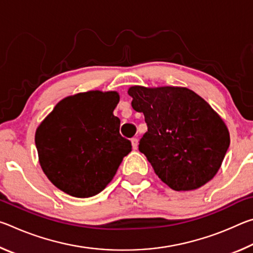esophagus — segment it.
I'll return each instance as SVG.
<instances>
[{"label":"esophagus","mask_w":253,"mask_h":253,"mask_svg":"<svg viewBox=\"0 0 253 253\" xmlns=\"http://www.w3.org/2000/svg\"><path fill=\"white\" fill-rule=\"evenodd\" d=\"M131 146H132V148L134 149H136L137 148V146H138V139L137 138H131Z\"/></svg>","instance_id":"1"}]
</instances>
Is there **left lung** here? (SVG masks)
I'll return each mask as SVG.
<instances>
[{"mask_svg":"<svg viewBox=\"0 0 253 253\" xmlns=\"http://www.w3.org/2000/svg\"><path fill=\"white\" fill-rule=\"evenodd\" d=\"M128 95L148 127L139 152L162 182L174 191H192L215 176L229 148L230 134L223 119L202 97L172 85H132Z\"/></svg>","mask_w":253,"mask_h":253,"instance_id":"8db88e82","label":"left lung"}]
</instances>
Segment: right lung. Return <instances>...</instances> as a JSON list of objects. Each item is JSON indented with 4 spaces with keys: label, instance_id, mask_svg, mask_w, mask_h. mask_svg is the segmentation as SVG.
<instances>
[{
    "label": "right lung",
    "instance_id": "add662e5",
    "mask_svg": "<svg viewBox=\"0 0 253 253\" xmlns=\"http://www.w3.org/2000/svg\"><path fill=\"white\" fill-rule=\"evenodd\" d=\"M117 91L90 90L60 100L37 128L41 169L55 187L90 198L114 178L131 144L119 134L114 116Z\"/></svg>",
    "mask_w": 253,
    "mask_h": 253
}]
</instances>
